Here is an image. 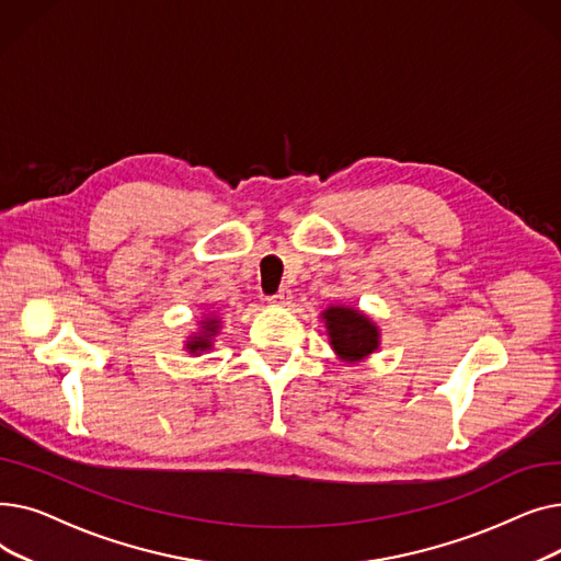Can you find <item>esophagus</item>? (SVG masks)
I'll return each instance as SVG.
<instances>
[{
	"label": "esophagus",
	"instance_id": "obj_1",
	"mask_svg": "<svg viewBox=\"0 0 561 561\" xmlns=\"http://www.w3.org/2000/svg\"><path fill=\"white\" fill-rule=\"evenodd\" d=\"M290 288H279L273 298H268V302L273 305V307H286V305H290Z\"/></svg>",
	"mask_w": 561,
	"mask_h": 561
}]
</instances>
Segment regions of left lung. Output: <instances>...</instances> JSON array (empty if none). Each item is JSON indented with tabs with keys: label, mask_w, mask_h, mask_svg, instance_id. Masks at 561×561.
<instances>
[{
	"label": "left lung",
	"mask_w": 561,
	"mask_h": 561,
	"mask_svg": "<svg viewBox=\"0 0 561 561\" xmlns=\"http://www.w3.org/2000/svg\"><path fill=\"white\" fill-rule=\"evenodd\" d=\"M320 320L325 322L330 347L341 362L362 364L379 350L381 332L377 322L359 307L332 305L320 311Z\"/></svg>",
	"instance_id": "left-lung-1"
}]
</instances>
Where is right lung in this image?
<instances>
[{"mask_svg":"<svg viewBox=\"0 0 561 561\" xmlns=\"http://www.w3.org/2000/svg\"><path fill=\"white\" fill-rule=\"evenodd\" d=\"M220 330H222V316L218 311L202 313V318L197 320V330L191 332L184 341V350L191 357L204 355V352L214 350L216 336L220 334Z\"/></svg>","mask_w":561,"mask_h":561,"instance_id":"right-lung-1","label":"right lung"}]
</instances>
